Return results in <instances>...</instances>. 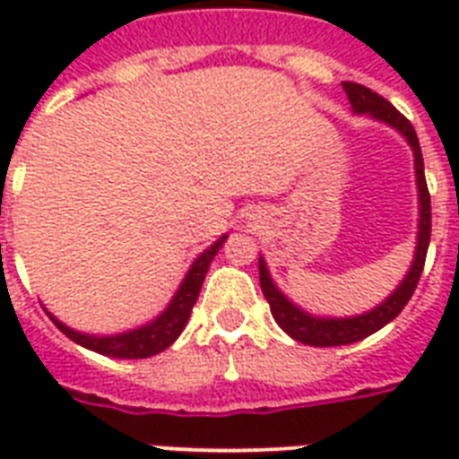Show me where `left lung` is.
<instances>
[{
	"label": "left lung",
	"mask_w": 459,
	"mask_h": 459,
	"mask_svg": "<svg viewBox=\"0 0 459 459\" xmlns=\"http://www.w3.org/2000/svg\"><path fill=\"white\" fill-rule=\"evenodd\" d=\"M342 90H345L350 107H352L355 114H367V117L381 121V124L391 126L407 140V145L412 147L414 178H417V193H420V223H417V247H414L412 266L405 273V279L400 281V286L381 305H377L369 312L357 314V316L335 319V316H314V314L305 312L302 307H298L281 293L279 286L273 283L272 273L266 269L264 257H259V283H262V293H264L266 302L272 307L276 324L290 338L305 342V345H314V348L350 345V342H357L367 338V335L377 333L378 328H384L388 321L395 319L405 309V305L412 298L414 288L420 283L429 240H431V197H429L427 178H424V159H421L420 140H417L412 124L388 100L371 92L369 88H364L359 82H342Z\"/></svg>",
	"instance_id": "left-lung-1"
}]
</instances>
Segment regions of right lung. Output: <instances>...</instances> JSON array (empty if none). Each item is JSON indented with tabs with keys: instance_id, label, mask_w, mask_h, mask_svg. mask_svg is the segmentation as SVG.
<instances>
[{
	"instance_id": "1",
	"label": "right lung",
	"mask_w": 459,
	"mask_h": 459,
	"mask_svg": "<svg viewBox=\"0 0 459 459\" xmlns=\"http://www.w3.org/2000/svg\"><path fill=\"white\" fill-rule=\"evenodd\" d=\"M226 238L229 236L219 238L214 245H209L207 250L195 259L193 266L187 269L186 279L180 281L178 290L171 298L169 307L159 314L157 319H152L145 326L133 328V331H126V333L117 335H92L81 333V331L66 326L52 312L47 314H49V319L54 321V326L59 328L61 333L68 335L71 341L82 345V348L100 352V355L118 357V359H145V357L159 355L161 350L169 348L183 333V328H186L187 319H190V312H193V305L197 302V295L202 290V283H204L209 264L216 257V252L221 250Z\"/></svg>"
}]
</instances>
